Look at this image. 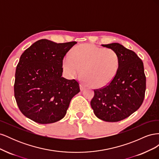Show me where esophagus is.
Listing matches in <instances>:
<instances>
[{
  "instance_id": "obj_1",
  "label": "esophagus",
  "mask_w": 159,
  "mask_h": 159,
  "mask_svg": "<svg viewBox=\"0 0 159 159\" xmlns=\"http://www.w3.org/2000/svg\"><path fill=\"white\" fill-rule=\"evenodd\" d=\"M85 88H86V85H84L82 83L80 84V89H81V91H83L84 89H85Z\"/></svg>"
}]
</instances>
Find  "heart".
<instances>
[{
	"mask_svg": "<svg viewBox=\"0 0 159 159\" xmlns=\"http://www.w3.org/2000/svg\"><path fill=\"white\" fill-rule=\"evenodd\" d=\"M119 65L118 54L114 50L85 44L76 46L63 60V68L70 78L79 75L82 69L83 80L95 88L111 82Z\"/></svg>",
	"mask_w": 159,
	"mask_h": 159,
	"instance_id": "1",
	"label": "heart"
}]
</instances>
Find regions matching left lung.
<instances>
[{
    "instance_id": "left-lung-1",
    "label": "left lung",
    "mask_w": 159,
    "mask_h": 159,
    "mask_svg": "<svg viewBox=\"0 0 159 159\" xmlns=\"http://www.w3.org/2000/svg\"><path fill=\"white\" fill-rule=\"evenodd\" d=\"M102 46L118 54L119 68L110 83L94 89L90 103L96 117L105 121L117 122L141 107L145 98L146 76L143 61L133 51L119 43Z\"/></svg>"
}]
</instances>
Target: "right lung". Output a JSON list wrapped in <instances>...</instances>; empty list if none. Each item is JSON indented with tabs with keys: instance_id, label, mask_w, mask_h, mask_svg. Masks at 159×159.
<instances>
[{
	"instance_id": "add662e5",
	"label": "right lung",
	"mask_w": 159,
	"mask_h": 159,
	"mask_svg": "<svg viewBox=\"0 0 159 159\" xmlns=\"http://www.w3.org/2000/svg\"><path fill=\"white\" fill-rule=\"evenodd\" d=\"M76 43L42 39L23 52L16 66L14 91L25 116L40 124L64 118L71 99L80 91L75 80L61 76L64 57Z\"/></svg>"
}]
</instances>
